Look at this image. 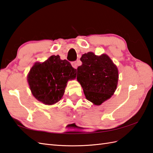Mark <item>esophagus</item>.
<instances>
[{
	"label": "esophagus",
	"instance_id": "obj_1",
	"mask_svg": "<svg viewBox=\"0 0 153 153\" xmlns=\"http://www.w3.org/2000/svg\"><path fill=\"white\" fill-rule=\"evenodd\" d=\"M71 64H72V66H73L74 68H77V62L76 61H72L71 62Z\"/></svg>",
	"mask_w": 153,
	"mask_h": 153
}]
</instances>
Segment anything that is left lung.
I'll list each match as a JSON object with an SVG mask.
<instances>
[{
    "label": "left lung",
    "instance_id": "1",
    "mask_svg": "<svg viewBox=\"0 0 153 153\" xmlns=\"http://www.w3.org/2000/svg\"><path fill=\"white\" fill-rule=\"evenodd\" d=\"M78 66L77 79L79 82L86 98L100 105L114 93L118 81V70L106 54L100 56L92 52L83 54Z\"/></svg>",
    "mask_w": 153,
    "mask_h": 153
}]
</instances>
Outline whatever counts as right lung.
Listing matches in <instances>:
<instances>
[{
    "instance_id": "1",
    "label": "right lung",
    "mask_w": 153,
    "mask_h": 153,
    "mask_svg": "<svg viewBox=\"0 0 153 153\" xmlns=\"http://www.w3.org/2000/svg\"><path fill=\"white\" fill-rule=\"evenodd\" d=\"M77 70L59 56H52L42 63L35 64L28 76L32 94L45 105L59 101L65 93L69 79H75Z\"/></svg>"
}]
</instances>
